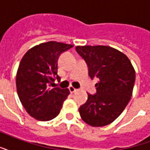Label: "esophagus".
Returning <instances> with one entry per match:
<instances>
[{
	"instance_id": "obj_1",
	"label": "esophagus",
	"mask_w": 150,
	"mask_h": 150,
	"mask_svg": "<svg viewBox=\"0 0 150 150\" xmlns=\"http://www.w3.org/2000/svg\"><path fill=\"white\" fill-rule=\"evenodd\" d=\"M68 89H69V90H70V93H75V91H76V90H77V89H75V88H74L72 86H69V88H68Z\"/></svg>"
}]
</instances>
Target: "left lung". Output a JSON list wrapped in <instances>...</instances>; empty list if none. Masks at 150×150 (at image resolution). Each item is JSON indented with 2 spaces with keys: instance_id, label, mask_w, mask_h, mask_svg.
I'll return each mask as SVG.
<instances>
[{
  "instance_id": "left-lung-1",
  "label": "left lung",
  "mask_w": 150,
  "mask_h": 150,
  "mask_svg": "<svg viewBox=\"0 0 150 150\" xmlns=\"http://www.w3.org/2000/svg\"><path fill=\"white\" fill-rule=\"evenodd\" d=\"M88 66L89 75L98 78L95 94L88 93L80 106L83 120L92 127H103L115 120L131 100L135 71L127 57L109 46H76Z\"/></svg>"
}]
</instances>
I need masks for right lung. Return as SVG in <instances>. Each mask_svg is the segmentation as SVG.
Segmentation results:
<instances>
[{"mask_svg":"<svg viewBox=\"0 0 150 150\" xmlns=\"http://www.w3.org/2000/svg\"><path fill=\"white\" fill-rule=\"evenodd\" d=\"M72 47L60 42L42 43L28 50L19 63L18 96L29 115L38 120L49 121L58 116L70 93L68 89L51 86L55 80H60L57 74L59 57Z\"/></svg>","mask_w":150,"mask_h":150,"instance_id":"add662e5","label":"right lung"}]
</instances>
